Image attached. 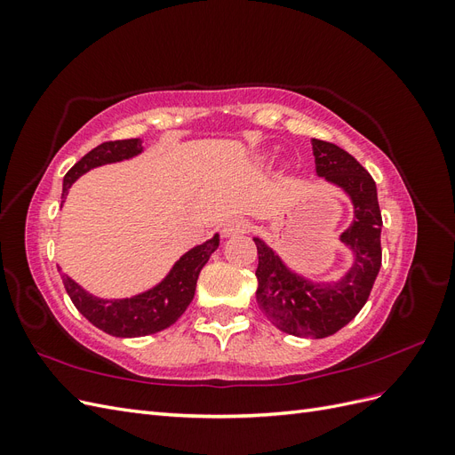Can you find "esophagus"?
Returning a JSON list of instances; mask_svg holds the SVG:
<instances>
[{
	"instance_id": "obj_1",
	"label": "esophagus",
	"mask_w": 455,
	"mask_h": 455,
	"mask_svg": "<svg viewBox=\"0 0 455 455\" xmlns=\"http://www.w3.org/2000/svg\"><path fill=\"white\" fill-rule=\"evenodd\" d=\"M244 229H246V222L243 218H231L222 226V235L231 237V235H235V233H241Z\"/></svg>"
}]
</instances>
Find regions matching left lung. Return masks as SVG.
<instances>
[{"mask_svg": "<svg viewBox=\"0 0 455 455\" xmlns=\"http://www.w3.org/2000/svg\"><path fill=\"white\" fill-rule=\"evenodd\" d=\"M315 171L351 199L353 222L339 241L353 254L351 267L338 281L313 283L288 267L281 256L254 237L258 249L256 299L267 319L286 334L326 338L363 309L381 267V212L376 182L346 149L311 140Z\"/></svg>", "mask_w": 455, "mask_h": 455, "instance_id": "obj_1", "label": "left lung"}]
</instances>
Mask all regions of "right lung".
<instances>
[{"label": "right lung", "mask_w": 455, "mask_h": 455, "mask_svg": "<svg viewBox=\"0 0 455 455\" xmlns=\"http://www.w3.org/2000/svg\"><path fill=\"white\" fill-rule=\"evenodd\" d=\"M144 146L140 139L104 142L96 146L66 172L62 182V199H66L68 191H70L77 178L84 176L91 169L132 159L140 156ZM218 244L220 235L214 233L212 239L194 246V249L180 256V259H176V264L161 283L149 288V291L131 298L104 299L92 296L72 277L62 273L60 267L59 271L68 296H70L77 311L89 323H92L96 328H100L102 332L109 336L140 338L161 332V330L169 328L180 319V315L188 309L191 299H194L199 273L212 256V252L218 249Z\"/></svg>", "instance_id": "right-lung-1"}]
</instances>
